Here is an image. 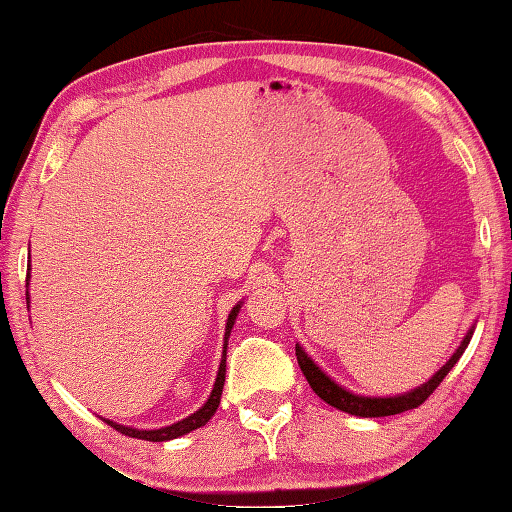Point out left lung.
Wrapping results in <instances>:
<instances>
[{
	"label": "left lung",
	"mask_w": 512,
	"mask_h": 512,
	"mask_svg": "<svg viewBox=\"0 0 512 512\" xmlns=\"http://www.w3.org/2000/svg\"><path fill=\"white\" fill-rule=\"evenodd\" d=\"M474 326L477 324L470 326V330L465 333L459 348H456L450 360H447L441 369L432 375V378H429L425 384H420V387H416V389L400 393V396H384V398L375 396L373 398V396H360V393L348 391L346 387H342V384H337L333 378H330L328 373L321 371L319 364L312 360L306 351H303L301 344H297V360H299L303 375H306L310 389L315 391L321 400L328 402L330 407L346 411V414H351V416H360V418L396 416V414H402V411L420 407L429 396H432L438 384L445 380V375L450 373L454 369V364L461 360V355L465 353V348H468L470 339H472Z\"/></svg>",
	"instance_id": "8db88e82"
}]
</instances>
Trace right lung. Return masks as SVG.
<instances>
[{
  "label": "right lung",
  "mask_w": 512,
  "mask_h": 512,
  "mask_svg": "<svg viewBox=\"0 0 512 512\" xmlns=\"http://www.w3.org/2000/svg\"><path fill=\"white\" fill-rule=\"evenodd\" d=\"M29 279H31V265H29ZM29 297V294H26ZM242 308V301H238L236 306L231 308L229 317H227V326H224V344H222V360L218 366V375H215V384L211 389V396L206 398L204 405L195 411V414L186 416L184 420H177V423L168 425V427H159V429H137V427H125L114 423V420H107L103 418L107 425L114 427L116 432H121L130 438H141V441H152V443H164V441H173V438L184 436L188 432H193V429L206 425L211 420V416L215 414V409L220 405V398H222V387H224V375H227V346H229V335H231V328L236 324V317Z\"/></svg>",
  "instance_id": "obj_1"
}]
</instances>
